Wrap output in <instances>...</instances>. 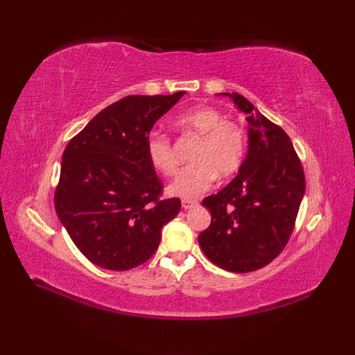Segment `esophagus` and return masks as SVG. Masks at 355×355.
<instances>
[{"label": "esophagus", "mask_w": 355, "mask_h": 355, "mask_svg": "<svg viewBox=\"0 0 355 355\" xmlns=\"http://www.w3.org/2000/svg\"><path fill=\"white\" fill-rule=\"evenodd\" d=\"M196 204H197L196 200H189V198L182 200V207H184V209H191L192 206H196Z\"/></svg>", "instance_id": "obj_1"}]
</instances>
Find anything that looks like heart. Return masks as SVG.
<instances>
[{
	"label": "heart",
	"mask_w": 355,
	"mask_h": 355,
	"mask_svg": "<svg viewBox=\"0 0 355 355\" xmlns=\"http://www.w3.org/2000/svg\"><path fill=\"white\" fill-rule=\"evenodd\" d=\"M175 125L182 135L197 139L192 148V163L179 171L171 194L184 198H196L206 192L216 175L228 178L243 163L245 151L244 128L232 120H223L222 114L207 105L194 106L175 118ZM146 154L154 168L171 176L178 170V158L171 139L159 132L146 137Z\"/></svg>",
	"instance_id": "b5f03b06"
}]
</instances>
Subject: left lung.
Masks as SVG:
<instances>
[{"mask_svg": "<svg viewBox=\"0 0 355 355\" xmlns=\"http://www.w3.org/2000/svg\"><path fill=\"white\" fill-rule=\"evenodd\" d=\"M228 96L247 115L249 153L239 175L202 200L211 222L198 243L214 265L241 274L259 270L283 252L295 230L305 175L283 128L254 115V106L244 96Z\"/></svg>", "mask_w": 355, "mask_h": 355, "instance_id": "obj_1", "label": "left lung"}]
</instances>
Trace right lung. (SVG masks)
<instances>
[{"mask_svg":"<svg viewBox=\"0 0 355 355\" xmlns=\"http://www.w3.org/2000/svg\"><path fill=\"white\" fill-rule=\"evenodd\" d=\"M184 94L127 96L96 115L63 151L56 213L92 263L127 271L146 262L161 228L179 213V198H163L145 144Z\"/></svg>","mask_w":355,"mask_h":355,"instance_id":"right-lung-1","label":"right lung"}]
</instances>
